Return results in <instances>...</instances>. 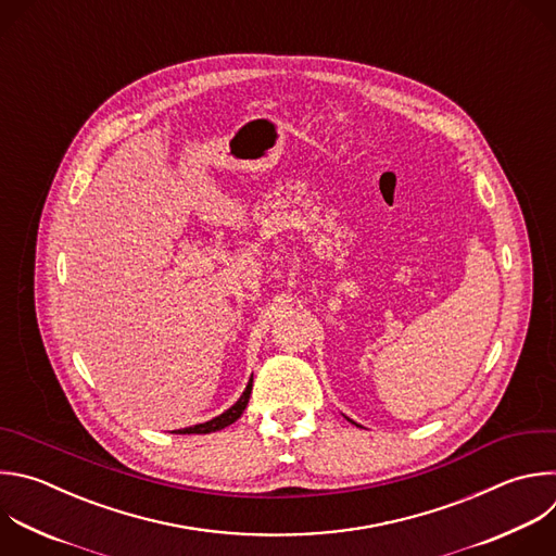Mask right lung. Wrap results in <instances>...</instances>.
<instances>
[{"instance_id": "obj_1", "label": "right lung", "mask_w": 556, "mask_h": 556, "mask_svg": "<svg viewBox=\"0 0 556 556\" xmlns=\"http://www.w3.org/2000/svg\"><path fill=\"white\" fill-rule=\"evenodd\" d=\"M251 391H253V378H251L247 391L242 393V397H240L227 413H223L220 417H216V419H212V421H207V424H199V426H192V428L178 430V434H210V432H216V430H223V428L231 426L233 421H238V419L242 417V413H244V408H247V404H249Z\"/></svg>"}]
</instances>
